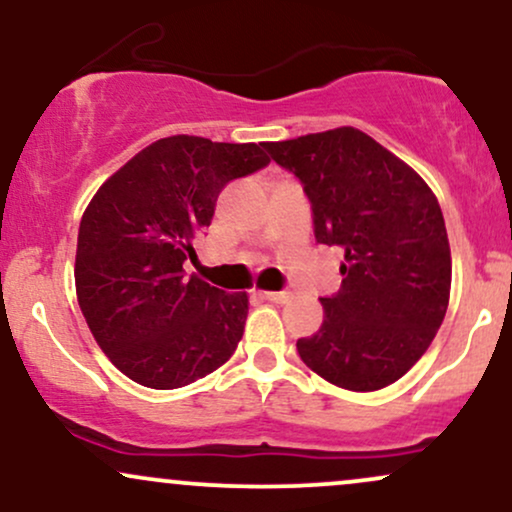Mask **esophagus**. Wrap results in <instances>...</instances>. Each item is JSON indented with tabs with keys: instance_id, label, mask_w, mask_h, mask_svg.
<instances>
[{
	"instance_id": "1",
	"label": "esophagus",
	"mask_w": 512,
	"mask_h": 512,
	"mask_svg": "<svg viewBox=\"0 0 512 512\" xmlns=\"http://www.w3.org/2000/svg\"><path fill=\"white\" fill-rule=\"evenodd\" d=\"M262 296L272 303H286L291 298L289 291H262Z\"/></svg>"
}]
</instances>
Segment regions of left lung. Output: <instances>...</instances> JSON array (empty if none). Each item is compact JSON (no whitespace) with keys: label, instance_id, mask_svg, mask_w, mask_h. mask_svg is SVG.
Segmentation results:
<instances>
[{"label":"left lung","instance_id":"obj_1","mask_svg":"<svg viewBox=\"0 0 512 512\" xmlns=\"http://www.w3.org/2000/svg\"><path fill=\"white\" fill-rule=\"evenodd\" d=\"M301 180L315 240L344 250L342 289L298 356L327 383L373 392L402 378L436 337L450 301V245L428 185L354 127L264 144Z\"/></svg>","mask_w":512,"mask_h":512}]
</instances>
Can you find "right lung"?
I'll use <instances>...</instances> for the list:
<instances>
[{"label":"right lung","instance_id":"add662e5","mask_svg":"<svg viewBox=\"0 0 512 512\" xmlns=\"http://www.w3.org/2000/svg\"><path fill=\"white\" fill-rule=\"evenodd\" d=\"M269 166L262 144L158 139L91 199L76 243V296L103 354L134 383L175 390L233 356L248 296L197 276L195 240L231 180Z\"/></svg>","mask_w":512,"mask_h":512}]
</instances>
